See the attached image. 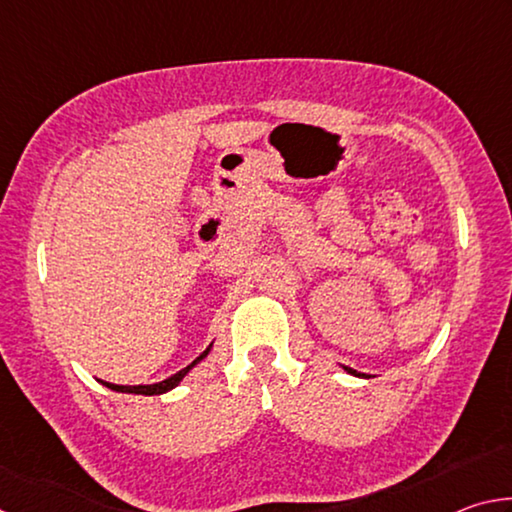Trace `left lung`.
Listing matches in <instances>:
<instances>
[{"instance_id": "1", "label": "left lung", "mask_w": 512, "mask_h": 512, "mask_svg": "<svg viewBox=\"0 0 512 512\" xmlns=\"http://www.w3.org/2000/svg\"><path fill=\"white\" fill-rule=\"evenodd\" d=\"M343 370H348L350 375H357V377H368V375H363V372H357V370H352V368H348V366H343Z\"/></svg>"}]
</instances>
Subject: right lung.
Here are the masks:
<instances>
[{"label":"right lung","mask_w":512,"mask_h":512,"mask_svg":"<svg viewBox=\"0 0 512 512\" xmlns=\"http://www.w3.org/2000/svg\"><path fill=\"white\" fill-rule=\"evenodd\" d=\"M212 348V345H210ZM210 348H207L201 357H196L192 363H189L187 368H183V370H178L176 375H171L169 379H164V381H158V384H146V386H119V384H110V381H103V379H99L103 386H108L110 391H117V393H135V395H162V393H167V391H171V388H176L180 381H183V377L187 375L189 370H192L198 361H203L205 357H207V352H210Z\"/></svg>","instance_id":"obj_1"}]
</instances>
